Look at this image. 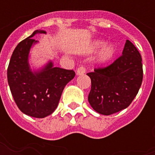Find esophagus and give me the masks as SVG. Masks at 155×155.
I'll use <instances>...</instances> for the list:
<instances>
[{
  "instance_id": "34e87169",
  "label": "esophagus",
  "mask_w": 155,
  "mask_h": 155,
  "mask_svg": "<svg viewBox=\"0 0 155 155\" xmlns=\"http://www.w3.org/2000/svg\"><path fill=\"white\" fill-rule=\"evenodd\" d=\"M85 68L83 67V66H81V67L78 68L77 71H76V74L77 75H82V74H84L85 73Z\"/></svg>"
}]
</instances>
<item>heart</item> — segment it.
<instances>
[{"mask_svg": "<svg viewBox=\"0 0 155 155\" xmlns=\"http://www.w3.org/2000/svg\"><path fill=\"white\" fill-rule=\"evenodd\" d=\"M101 48V50L100 49ZM101 50L98 54V62L101 64H104L110 61L116 53V48L113 44H106L103 40H96L92 42L91 51L92 52Z\"/></svg>", "mask_w": 155, "mask_h": 155, "instance_id": "b5f03b06", "label": "heart"}]
</instances>
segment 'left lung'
Segmentation results:
<instances>
[{
    "mask_svg": "<svg viewBox=\"0 0 155 155\" xmlns=\"http://www.w3.org/2000/svg\"><path fill=\"white\" fill-rule=\"evenodd\" d=\"M91 90L88 101L97 113L110 115L126 109L139 92L143 80L142 58L129 40L122 55L110 66L88 73Z\"/></svg>",
    "mask_w": 155,
    "mask_h": 155,
    "instance_id": "left-lung-1",
    "label": "left lung"
}]
</instances>
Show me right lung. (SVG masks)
Returning a JSON list of instances; mask_svg holds the SVG:
<instances>
[{
    "label": "right lung",
    "instance_id": "add662e5",
    "mask_svg": "<svg viewBox=\"0 0 155 155\" xmlns=\"http://www.w3.org/2000/svg\"><path fill=\"white\" fill-rule=\"evenodd\" d=\"M46 34L36 30L20 42L12 53L7 70V81L20 110L29 116L45 118L57 108L64 86L74 77V71L54 67L51 60L41 67L30 64L31 51L39 43L33 37Z\"/></svg>",
    "mask_w": 155,
    "mask_h": 155
}]
</instances>
